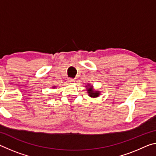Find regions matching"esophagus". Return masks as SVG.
<instances>
[{"label":"esophagus","instance_id":"obj_1","mask_svg":"<svg viewBox=\"0 0 156 156\" xmlns=\"http://www.w3.org/2000/svg\"><path fill=\"white\" fill-rule=\"evenodd\" d=\"M68 82H69V83H73V82H75V80H73V78H69L68 79Z\"/></svg>","mask_w":156,"mask_h":156}]
</instances>
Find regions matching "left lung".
<instances>
[{
	"instance_id": "8db88e82",
	"label": "left lung",
	"mask_w": 156,
	"mask_h": 156,
	"mask_svg": "<svg viewBox=\"0 0 156 156\" xmlns=\"http://www.w3.org/2000/svg\"><path fill=\"white\" fill-rule=\"evenodd\" d=\"M88 93H89V96H91V97H93V98H95V97H98L99 96V92L98 91H94L93 90V88H92V87H90L88 89Z\"/></svg>"
}]
</instances>
